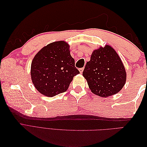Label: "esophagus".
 <instances>
[{"instance_id":"34e87169","label":"esophagus","mask_w":147,"mask_h":147,"mask_svg":"<svg viewBox=\"0 0 147 147\" xmlns=\"http://www.w3.org/2000/svg\"><path fill=\"white\" fill-rule=\"evenodd\" d=\"M83 70H84V68H80V69H79V71H80V73L82 74V73L83 72Z\"/></svg>"}]
</instances>
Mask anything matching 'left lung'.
<instances>
[{
    "label": "left lung",
    "instance_id": "left-lung-1",
    "mask_svg": "<svg viewBox=\"0 0 147 147\" xmlns=\"http://www.w3.org/2000/svg\"><path fill=\"white\" fill-rule=\"evenodd\" d=\"M83 76L94 94L107 97L121 90L126 82V73L117 52L106 45L93 51Z\"/></svg>",
    "mask_w": 147,
    "mask_h": 147
}]
</instances>
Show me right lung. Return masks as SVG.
<instances>
[{"label":"right lung","mask_w":147,"mask_h":147,"mask_svg":"<svg viewBox=\"0 0 147 147\" xmlns=\"http://www.w3.org/2000/svg\"><path fill=\"white\" fill-rule=\"evenodd\" d=\"M80 74L64 41L51 43L35 56L31 64V78L41 94L53 97L67 90L75 75Z\"/></svg>","instance_id":"add662e5"}]
</instances>
